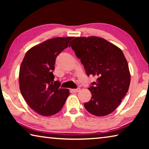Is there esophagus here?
Masks as SVG:
<instances>
[{
  "instance_id": "esophagus-1",
  "label": "esophagus",
  "mask_w": 149,
  "mask_h": 149,
  "mask_svg": "<svg viewBox=\"0 0 149 149\" xmlns=\"http://www.w3.org/2000/svg\"><path fill=\"white\" fill-rule=\"evenodd\" d=\"M73 92L74 93H78L80 91V88H77V89H72V90Z\"/></svg>"
}]
</instances>
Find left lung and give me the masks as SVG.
Here are the masks:
<instances>
[{
  "instance_id": "1",
  "label": "left lung",
  "mask_w": 149,
  "mask_h": 149,
  "mask_svg": "<svg viewBox=\"0 0 149 149\" xmlns=\"http://www.w3.org/2000/svg\"><path fill=\"white\" fill-rule=\"evenodd\" d=\"M70 47L81 59L88 76L97 77L93 86L88 88L92 96L84 104L85 109L97 116L114 112L127 93L131 80L129 66L122 50L95 36L75 37Z\"/></svg>"
}]
</instances>
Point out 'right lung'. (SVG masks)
<instances>
[{"label": "right lung", "mask_w": 149, "mask_h": 149, "mask_svg": "<svg viewBox=\"0 0 149 149\" xmlns=\"http://www.w3.org/2000/svg\"><path fill=\"white\" fill-rule=\"evenodd\" d=\"M73 37H56L27 50L19 68V89L27 104L39 114L50 116L58 112L70 95L54 81V64Z\"/></svg>", "instance_id": "right-lung-1"}]
</instances>
